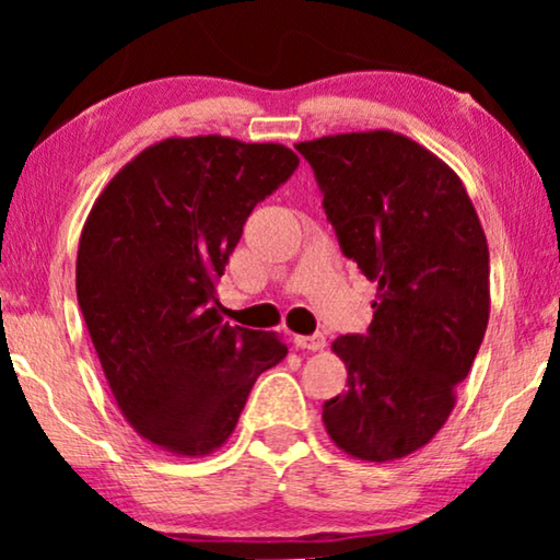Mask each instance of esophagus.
Returning <instances> with one entry per match:
<instances>
[{
    "instance_id": "34e87169",
    "label": "esophagus",
    "mask_w": 560,
    "mask_h": 560,
    "mask_svg": "<svg viewBox=\"0 0 560 560\" xmlns=\"http://www.w3.org/2000/svg\"><path fill=\"white\" fill-rule=\"evenodd\" d=\"M295 349H308V351H320L326 347L324 334H313V336H293Z\"/></svg>"
}]
</instances>
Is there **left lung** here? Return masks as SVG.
Returning <instances> with one entry per match:
<instances>
[{
    "instance_id": "8db88e82",
    "label": "left lung",
    "mask_w": 560,
    "mask_h": 560,
    "mask_svg": "<svg viewBox=\"0 0 560 560\" xmlns=\"http://www.w3.org/2000/svg\"><path fill=\"white\" fill-rule=\"evenodd\" d=\"M341 252L377 282L364 336H339L347 393L324 405L343 454L395 462L423 448L456 405L489 320V247L464 183L410 137L298 142Z\"/></svg>"
}]
</instances>
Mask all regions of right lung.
Wrapping results in <instances>:
<instances>
[{
  "label": "right lung",
  "mask_w": 560,
  "mask_h": 560,
  "mask_svg": "<svg viewBox=\"0 0 560 560\" xmlns=\"http://www.w3.org/2000/svg\"><path fill=\"white\" fill-rule=\"evenodd\" d=\"M298 155L278 142L167 137L129 160L91 206L75 295L127 423L152 446L201 458L224 446L278 334L221 320L217 282L252 209Z\"/></svg>",
  "instance_id": "right-lung-1"
}]
</instances>
